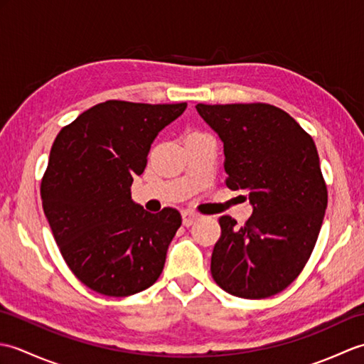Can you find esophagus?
<instances>
[{
    "instance_id": "obj_1",
    "label": "esophagus",
    "mask_w": 364,
    "mask_h": 364,
    "mask_svg": "<svg viewBox=\"0 0 364 364\" xmlns=\"http://www.w3.org/2000/svg\"><path fill=\"white\" fill-rule=\"evenodd\" d=\"M181 215H183V225H186V227H191L192 223H196L200 219V215L192 213V211H183Z\"/></svg>"
}]
</instances>
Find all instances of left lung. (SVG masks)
<instances>
[{
  "label": "left lung",
  "instance_id": "8db88e82",
  "mask_svg": "<svg viewBox=\"0 0 364 364\" xmlns=\"http://www.w3.org/2000/svg\"><path fill=\"white\" fill-rule=\"evenodd\" d=\"M196 107L223 142L227 188L247 192L253 206L244 227L230 215L219 219L211 275L231 296H275L304 270L326 215L327 186L313 137L267 103Z\"/></svg>",
  "mask_w": 364,
  "mask_h": 364
}]
</instances>
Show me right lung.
I'll list each match as a JSON object with an SVG mask.
<instances>
[{"label":"right lung","instance_id":"add662e5","mask_svg":"<svg viewBox=\"0 0 364 364\" xmlns=\"http://www.w3.org/2000/svg\"><path fill=\"white\" fill-rule=\"evenodd\" d=\"M186 103L107 100L56 136L41 197L60 255L78 280L109 297H128L158 280L181 214H150L131 200L133 176L150 146Z\"/></svg>","mask_w":364,"mask_h":364}]
</instances>
